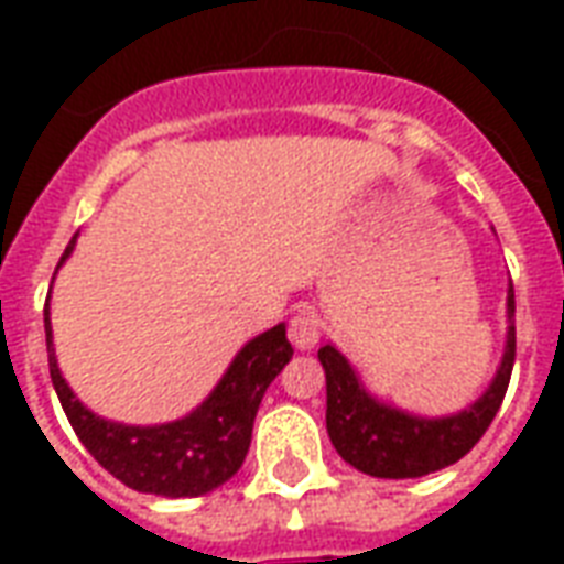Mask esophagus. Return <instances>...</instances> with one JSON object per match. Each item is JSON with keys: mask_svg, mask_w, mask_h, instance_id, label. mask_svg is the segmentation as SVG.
<instances>
[{"mask_svg": "<svg viewBox=\"0 0 564 564\" xmlns=\"http://www.w3.org/2000/svg\"><path fill=\"white\" fill-rule=\"evenodd\" d=\"M290 341L299 347V350H311L319 338V319L314 311H295L293 317H290Z\"/></svg>", "mask_w": 564, "mask_h": 564, "instance_id": "esophagus-1", "label": "esophagus"}]
</instances>
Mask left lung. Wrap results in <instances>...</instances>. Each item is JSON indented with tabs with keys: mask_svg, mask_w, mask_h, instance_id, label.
<instances>
[{
	"mask_svg": "<svg viewBox=\"0 0 564 564\" xmlns=\"http://www.w3.org/2000/svg\"><path fill=\"white\" fill-rule=\"evenodd\" d=\"M513 283L508 286V347L496 380L477 402L456 416L423 420L375 402L356 378L350 362L332 344L319 347L326 368V429L344 462L371 477H423L459 462L484 437L508 392L510 371L517 359V326H513Z\"/></svg>",
	"mask_w": 564,
	"mask_h": 564,
	"instance_id": "1",
	"label": "left lung"
}]
</instances>
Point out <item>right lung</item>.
Returning <instances> with one entry per match:
<instances>
[{"instance_id": "obj_1", "label": "right lung", "mask_w": 564, "mask_h": 564, "mask_svg": "<svg viewBox=\"0 0 564 564\" xmlns=\"http://www.w3.org/2000/svg\"><path fill=\"white\" fill-rule=\"evenodd\" d=\"M72 247L75 238L59 257V265L66 262ZM44 332L51 380L80 444L90 449V456L105 471L115 474L129 489L169 498L205 496L241 468L250 449L259 402L271 380L281 375V368L293 356V347L286 341V326L281 323L245 344V350L235 356L208 402L189 416L165 425H123L90 414L66 387L56 368L47 311Z\"/></svg>"}]
</instances>
